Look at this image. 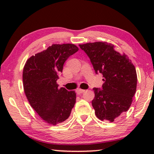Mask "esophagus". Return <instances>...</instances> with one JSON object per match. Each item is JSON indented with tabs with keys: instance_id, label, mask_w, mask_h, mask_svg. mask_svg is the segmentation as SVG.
<instances>
[{
	"instance_id": "1",
	"label": "esophagus",
	"mask_w": 154,
	"mask_h": 154,
	"mask_svg": "<svg viewBox=\"0 0 154 154\" xmlns=\"http://www.w3.org/2000/svg\"><path fill=\"white\" fill-rule=\"evenodd\" d=\"M76 93L78 94H81V93H83V92H85V90H82V89H77L76 90Z\"/></svg>"
}]
</instances>
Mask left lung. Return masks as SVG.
Returning <instances> with one entry per match:
<instances>
[{"instance_id": "left-lung-1", "label": "left lung", "mask_w": 154, "mask_h": 154, "mask_svg": "<svg viewBox=\"0 0 154 154\" xmlns=\"http://www.w3.org/2000/svg\"><path fill=\"white\" fill-rule=\"evenodd\" d=\"M90 59L96 73L103 75L102 89L94 88L92 105L101 121L113 122L131 106L136 92L135 67L125 54L116 51L106 42L79 45Z\"/></svg>"}]
</instances>
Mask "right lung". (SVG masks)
<instances>
[{
    "label": "right lung",
    "mask_w": 154,
    "mask_h": 154,
    "mask_svg": "<svg viewBox=\"0 0 154 154\" xmlns=\"http://www.w3.org/2000/svg\"><path fill=\"white\" fill-rule=\"evenodd\" d=\"M79 48L73 44H53L31 56L23 69V86L31 107L47 123L66 121L76 99L75 91L59 88L57 81L63 65Z\"/></svg>",
    "instance_id": "right-lung-1"
}]
</instances>
